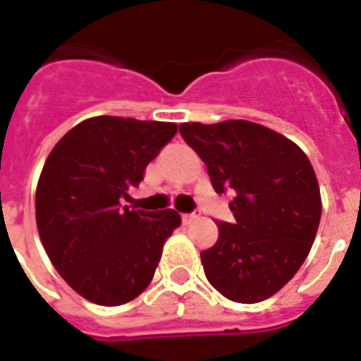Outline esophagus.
Returning <instances> with one entry per match:
<instances>
[{
  "instance_id": "1",
  "label": "esophagus",
  "mask_w": 361,
  "mask_h": 361,
  "mask_svg": "<svg viewBox=\"0 0 361 361\" xmlns=\"http://www.w3.org/2000/svg\"><path fill=\"white\" fill-rule=\"evenodd\" d=\"M197 216H199L197 212H185V214H181V220H183L185 224H189V222H193V220H195Z\"/></svg>"
}]
</instances>
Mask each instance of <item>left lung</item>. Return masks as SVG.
<instances>
[{"mask_svg": "<svg viewBox=\"0 0 361 361\" xmlns=\"http://www.w3.org/2000/svg\"><path fill=\"white\" fill-rule=\"evenodd\" d=\"M216 193L232 191L234 222L201 253L204 274L228 300L263 302L307 257L321 220V193L310 158L295 142L245 119L181 123Z\"/></svg>", "mask_w": 361, "mask_h": 361, "instance_id": "8db88e82", "label": "left lung"}]
</instances>
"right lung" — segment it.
<instances>
[{
    "mask_svg": "<svg viewBox=\"0 0 361 361\" xmlns=\"http://www.w3.org/2000/svg\"><path fill=\"white\" fill-rule=\"evenodd\" d=\"M176 131L166 121L90 118L63 135L46 160L36 188L38 234L61 279L89 302L121 305L141 294L166 238L181 224L173 209L123 204Z\"/></svg>",
    "mask_w": 361,
    "mask_h": 361,
    "instance_id": "right-lung-1",
    "label": "right lung"
}]
</instances>
